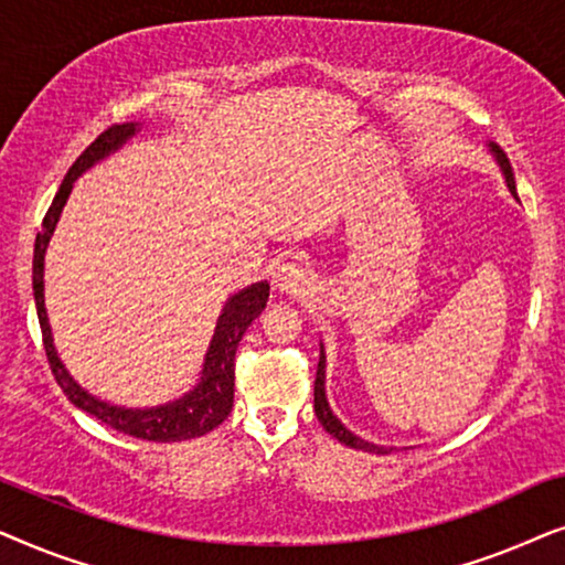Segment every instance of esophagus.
I'll return each instance as SVG.
<instances>
[{
    "instance_id": "34e87169",
    "label": "esophagus",
    "mask_w": 565,
    "mask_h": 565,
    "mask_svg": "<svg viewBox=\"0 0 565 565\" xmlns=\"http://www.w3.org/2000/svg\"><path fill=\"white\" fill-rule=\"evenodd\" d=\"M273 288L285 296H306L313 288V275L303 265H282L273 275Z\"/></svg>"
}]
</instances>
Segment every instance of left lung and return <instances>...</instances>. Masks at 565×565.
<instances>
[{
  "label": "left lung",
  "mask_w": 565,
  "mask_h": 565,
  "mask_svg": "<svg viewBox=\"0 0 565 565\" xmlns=\"http://www.w3.org/2000/svg\"><path fill=\"white\" fill-rule=\"evenodd\" d=\"M486 146H489V153L493 157V161H497V164H499L501 174H504V182H507L509 192H512L514 200H520V198H516L514 172H512V164H509L507 153L501 151L493 141H489ZM313 412H316V416H319V422L323 424V429H327L331 437H337L339 443H344L347 447H354V450H365V452H377V455H388L393 450V447H383V445L367 443V439L358 437V435H354V431L347 429L344 424L337 419L334 412H331L329 398H327V352H323V344H321L319 370H316V383H313Z\"/></svg>",
  "instance_id": "left-lung-1"
}]
</instances>
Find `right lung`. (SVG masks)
Returning <instances> with one entry per match:
<instances>
[{"label": "right lung", "instance_id": "right-lung-1", "mask_svg": "<svg viewBox=\"0 0 565 565\" xmlns=\"http://www.w3.org/2000/svg\"><path fill=\"white\" fill-rule=\"evenodd\" d=\"M141 130V122H120V126L107 128L95 143L87 146L79 159L74 161L68 174L61 182V188L53 198L43 218L41 234L35 236V252H33V296L38 308V321H41L45 354H49L51 370L56 375V383L66 398L72 401L76 408L84 414L95 416L107 427L120 431V435H130L138 439H149V443H182V439L203 437L207 431L218 427V424L231 414L234 406V360L238 342H242L244 331L252 327V321L265 311L269 298L267 280L252 282L242 288L234 296H228L226 306L215 321V331L207 344L203 370H200L198 383L184 393V396L167 401V404L149 406V408H128L110 404L99 396H92L87 388H82L68 373L64 360L58 358L56 344H53V331L49 323V311H45V252H49L51 236L56 231V223L61 218L68 195H72L74 182L92 169L99 161L110 157L118 149H122L130 138Z\"/></svg>", "mask_w": 565, "mask_h": 565}]
</instances>
